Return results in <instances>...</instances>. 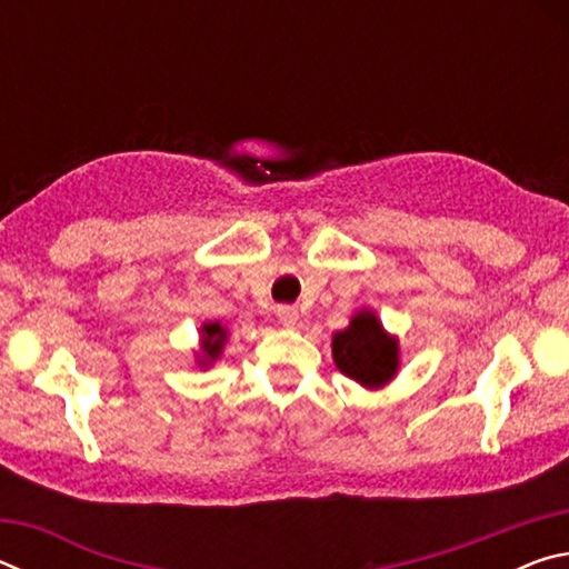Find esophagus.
<instances>
[{"label":"esophagus","instance_id":"1","mask_svg":"<svg viewBox=\"0 0 569 569\" xmlns=\"http://www.w3.org/2000/svg\"><path fill=\"white\" fill-rule=\"evenodd\" d=\"M276 316H278V321H281L283 326H296V321H298V311H296L293 306H278Z\"/></svg>","mask_w":569,"mask_h":569}]
</instances>
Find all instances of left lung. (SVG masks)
I'll return each mask as SVG.
<instances>
[{
	"mask_svg": "<svg viewBox=\"0 0 569 569\" xmlns=\"http://www.w3.org/2000/svg\"><path fill=\"white\" fill-rule=\"evenodd\" d=\"M397 341L383 333L379 319L369 311L356 313L349 329L333 336V361L341 373L363 387H381L399 366Z\"/></svg>",
	"mask_w": 569,
	"mask_h": 569,
	"instance_id": "1",
	"label": "left lung"
}]
</instances>
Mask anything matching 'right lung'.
Masks as SVG:
<instances>
[{
	"label": "right lung",
	"mask_w": 569,
	"mask_h": 569,
	"mask_svg": "<svg viewBox=\"0 0 569 569\" xmlns=\"http://www.w3.org/2000/svg\"><path fill=\"white\" fill-rule=\"evenodd\" d=\"M226 341V331L220 329V323H206L203 326V351L208 359H218L220 346Z\"/></svg>",
	"instance_id": "add662e5"
}]
</instances>
